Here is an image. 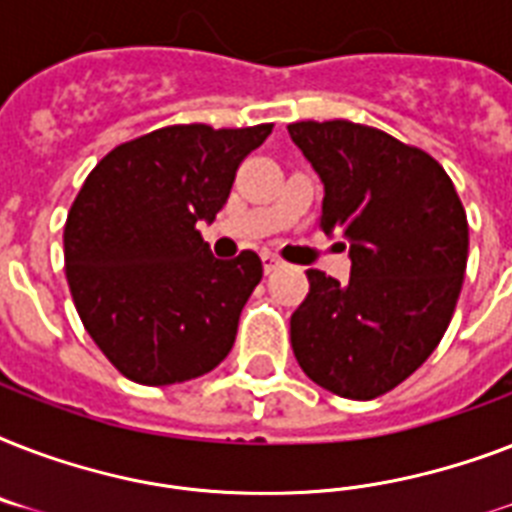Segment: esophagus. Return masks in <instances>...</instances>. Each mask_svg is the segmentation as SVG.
Here are the masks:
<instances>
[{"instance_id":"1","label":"esophagus","mask_w":512,"mask_h":512,"mask_svg":"<svg viewBox=\"0 0 512 512\" xmlns=\"http://www.w3.org/2000/svg\"><path fill=\"white\" fill-rule=\"evenodd\" d=\"M281 260L276 255H271V252H263V268H265V273H273L276 271V268H281Z\"/></svg>"}]
</instances>
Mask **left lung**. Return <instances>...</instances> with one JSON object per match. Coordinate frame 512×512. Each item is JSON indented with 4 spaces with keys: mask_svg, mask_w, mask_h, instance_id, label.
<instances>
[{
    "mask_svg": "<svg viewBox=\"0 0 512 512\" xmlns=\"http://www.w3.org/2000/svg\"><path fill=\"white\" fill-rule=\"evenodd\" d=\"M287 130L324 183L321 231L342 233L350 257L345 284L308 271L292 350L316 385L369 401L444 337L468 265V217L444 167L388 132L345 119Z\"/></svg>",
    "mask_w": 512,
    "mask_h": 512,
    "instance_id": "left-lung-1",
    "label": "left lung"
}]
</instances>
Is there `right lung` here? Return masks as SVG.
Here are the masks:
<instances>
[{
	"label": "right lung",
	"instance_id": "1",
	"mask_svg": "<svg viewBox=\"0 0 512 512\" xmlns=\"http://www.w3.org/2000/svg\"><path fill=\"white\" fill-rule=\"evenodd\" d=\"M271 130L172 124L116 146L84 180L63 231L66 279L84 329L127 380H193L231 353L263 263L249 249L217 260L196 223L215 220Z\"/></svg>",
	"mask_w": 512,
	"mask_h": 512
}]
</instances>
